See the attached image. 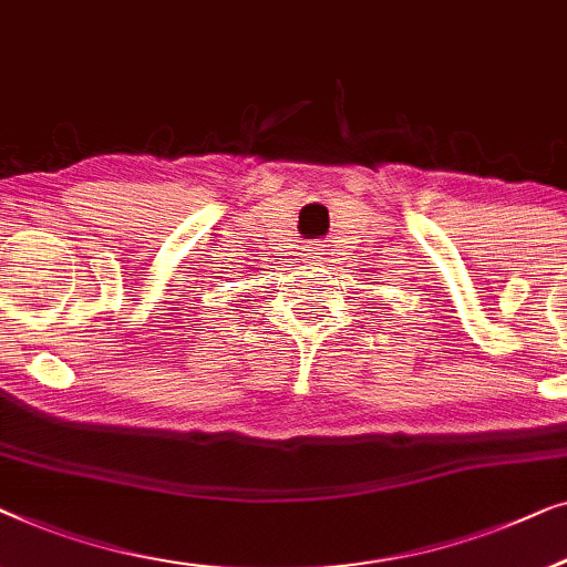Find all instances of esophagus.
<instances>
[{"mask_svg":"<svg viewBox=\"0 0 567 567\" xmlns=\"http://www.w3.org/2000/svg\"><path fill=\"white\" fill-rule=\"evenodd\" d=\"M306 251H308V259H310V261H313V265H321V261L326 259V257H323V254H326V249H323V246H321V244H313V246H308V249H306Z\"/></svg>","mask_w":567,"mask_h":567,"instance_id":"obj_1","label":"esophagus"}]
</instances>
